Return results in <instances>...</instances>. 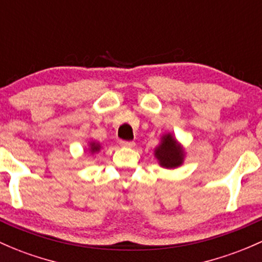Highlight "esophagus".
Returning <instances> with one entry per match:
<instances>
[{
  "label": "esophagus",
  "instance_id": "34e87169",
  "mask_svg": "<svg viewBox=\"0 0 262 262\" xmlns=\"http://www.w3.org/2000/svg\"><path fill=\"white\" fill-rule=\"evenodd\" d=\"M120 145H122L123 148H133V146L136 145V143L128 142V140H120Z\"/></svg>",
  "mask_w": 262,
  "mask_h": 262
}]
</instances>
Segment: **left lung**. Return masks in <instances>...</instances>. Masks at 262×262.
Instances as JSON below:
<instances>
[{
	"label": "left lung",
	"instance_id": "obj_1",
	"mask_svg": "<svg viewBox=\"0 0 262 262\" xmlns=\"http://www.w3.org/2000/svg\"><path fill=\"white\" fill-rule=\"evenodd\" d=\"M154 157L164 169H177L185 160L186 151L179 140L168 132L160 137L159 144L154 148Z\"/></svg>",
	"mask_w": 262,
	"mask_h": 262
}]
</instances>
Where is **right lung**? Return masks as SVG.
Segmentation results:
<instances>
[{"label":"right lung","mask_w":262,"mask_h":262,"mask_svg":"<svg viewBox=\"0 0 262 262\" xmlns=\"http://www.w3.org/2000/svg\"><path fill=\"white\" fill-rule=\"evenodd\" d=\"M100 149H102V145H100L99 142H97V140H93V139L89 140V142H88V151L91 153V155L98 154L100 151Z\"/></svg>","instance_id":"obj_1"}]
</instances>
